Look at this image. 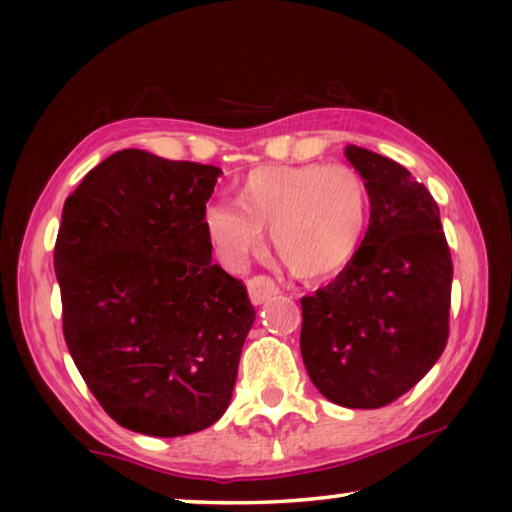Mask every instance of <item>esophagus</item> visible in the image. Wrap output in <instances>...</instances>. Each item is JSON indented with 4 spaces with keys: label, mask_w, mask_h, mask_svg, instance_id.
<instances>
[{
    "label": "esophagus",
    "mask_w": 512,
    "mask_h": 512,
    "mask_svg": "<svg viewBox=\"0 0 512 512\" xmlns=\"http://www.w3.org/2000/svg\"><path fill=\"white\" fill-rule=\"evenodd\" d=\"M277 293H280V289H277V284L268 275H255L248 280V296L253 300V305H262V302L271 300Z\"/></svg>",
    "instance_id": "esophagus-1"
}]
</instances>
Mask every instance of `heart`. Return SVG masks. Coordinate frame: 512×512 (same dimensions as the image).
I'll return each instance as SVG.
<instances>
[{
  "instance_id": "1",
  "label": "heart",
  "mask_w": 512,
  "mask_h": 512,
  "mask_svg": "<svg viewBox=\"0 0 512 512\" xmlns=\"http://www.w3.org/2000/svg\"><path fill=\"white\" fill-rule=\"evenodd\" d=\"M237 203L205 207L203 228L228 268H244L264 244V228L289 266L305 280L348 268L366 241L372 198L366 178L348 164H275L241 180Z\"/></svg>"
}]
</instances>
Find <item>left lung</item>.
<instances>
[{
	"mask_svg": "<svg viewBox=\"0 0 512 512\" xmlns=\"http://www.w3.org/2000/svg\"><path fill=\"white\" fill-rule=\"evenodd\" d=\"M345 158L368 183L370 228L354 262L300 300V352L329 402L379 409L443 354L454 266L438 205L409 169L354 144Z\"/></svg>",
	"mask_w": 512,
	"mask_h": 512,
	"instance_id": "obj_1",
	"label": "left lung"
}]
</instances>
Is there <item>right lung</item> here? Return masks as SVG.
Returning a JSON list of instances; mask_svg holds the SVG:
<instances>
[{"label": "right lung", "mask_w": 512, "mask_h": 512, "mask_svg": "<svg viewBox=\"0 0 512 512\" xmlns=\"http://www.w3.org/2000/svg\"><path fill=\"white\" fill-rule=\"evenodd\" d=\"M219 167L112 153L67 196L54 268L67 350L112 420L144 436L228 409L255 309L203 228Z\"/></svg>", "instance_id": "right-lung-1"}]
</instances>
